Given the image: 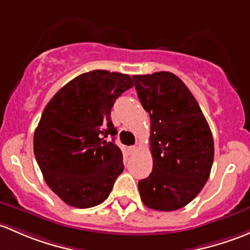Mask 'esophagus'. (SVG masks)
I'll return each mask as SVG.
<instances>
[{
    "label": "esophagus",
    "mask_w": 250,
    "mask_h": 250,
    "mask_svg": "<svg viewBox=\"0 0 250 250\" xmlns=\"http://www.w3.org/2000/svg\"><path fill=\"white\" fill-rule=\"evenodd\" d=\"M127 150H128V153H130V154H135V153H137L138 148L136 146H128Z\"/></svg>",
    "instance_id": "34e87169"
}]
</instances>
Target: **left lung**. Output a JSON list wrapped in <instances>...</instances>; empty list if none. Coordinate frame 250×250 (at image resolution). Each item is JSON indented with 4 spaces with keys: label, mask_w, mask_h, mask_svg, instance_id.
Instances as JSON below:
<instances>
[{
    "label": "left lung",
    "mask_w": 250,
    "mask_h": 250,
    "mask_svg": "<svg viewBox=\"0 0 250 250\" xmlns=\"http://www.w3.org/2000/svg\"><path fill=\"white\" fill-rule=\"evenodd\" d=\"M150 117L153 171L138 182L141 199L156 210H176L205 187L214 159L209 125L188 86L171 72L132 76Z\"/></svg>",
    "instance_id": "obj_1"
}]
</instances>
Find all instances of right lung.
Listing matches in <instances>:
<instances>
[{
  "mask_svg": "<svg viewBox=\"0 0 250 250\" xmlns=\"http://www.w3.org/2000/svg\"><path fill=\"white\" fill-rule=\"evenodd\" d=\"M133 86L128 74L95 69L61 87L45 106L33 151L48 187L68 206L89 208L109 196L124 169L110 109Z\"/></svg>",
  "mask_w": 250,
  "mask_h": 250,
  "instance_id": "right-lung-1",
  "label": "right lung"
}]
</instances>
